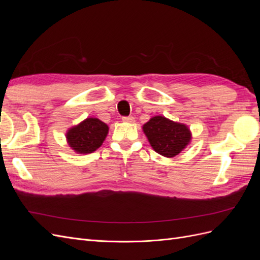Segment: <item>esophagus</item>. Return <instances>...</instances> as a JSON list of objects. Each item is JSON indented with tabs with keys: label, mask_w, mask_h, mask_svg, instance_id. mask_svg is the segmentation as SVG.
<instances>
[{
	"label": "esophagus",
	"mask_w": 260,
	"mask_h": 260,
	"mask_svg": "<svg viewBox=\"0 0 260 260\" xmlns=\"http://www.w3.org/2000/svg\"><path fill=\"white\" fill-rule=\"evenodd\" d=\"M122 120L124 122H133L135 121V118H133L132 116H124V117H122Z\"/></svg>",
	"instance_id": "obj_1"
}]
</instances>
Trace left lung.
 <instances>
[{
    "label": "left lung",
    "instance_id": "left-lung-1",
    "mask_svg": "<svg viewBox=\"0 0 260 260\" xmlns=\"http://www.w3.org/2000/svg\"><path fill=\"white\" fill-rule=\"evenodd\" d=\"M143 131L154 151L166 157H175L188 144L191 132L185 124L155 116L143 125Z\"/></svg>",
    "mask_w": 260,
    "mask_h": 260
}]
</instances>
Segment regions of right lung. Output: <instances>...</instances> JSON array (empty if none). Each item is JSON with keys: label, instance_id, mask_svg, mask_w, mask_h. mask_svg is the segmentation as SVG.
Segmentation results:
<instances>
[{"label": "right lung", "instance_id": "right-lung-1", "mask_svg": "<svg viewBox=\"0 0 260 260\" xmlns=\"http://www.w3.org/2000/svg\"><path fill=\"white\" fill-rule=\"evenodd\" d=\"M108 133L107 124L98 118H86L84 121L67 132L68 143L80 154L93 153L98 149Z\"/></svg>", "mask_w": 260, "mask_h": 260}]
</instances>
